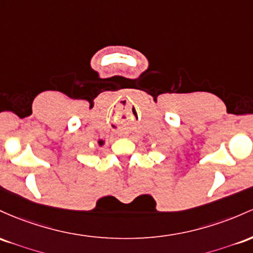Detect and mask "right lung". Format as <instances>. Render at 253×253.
Here are the masks:
<instances>
[{"label": "right lung", "mask_w": 253, "mask_h": 253, "mask_svg": "<svg viewBox=\"0 0 253 253\" xmlns=\"http://www.w3.org/2000/svg\"><path fill=\"white\" fill-rule=\"evenodd\" d=\"M99 144H100V146H101V144H103V141H99Z\"/></svg>", "instance_id": "1"}]
</instances>
